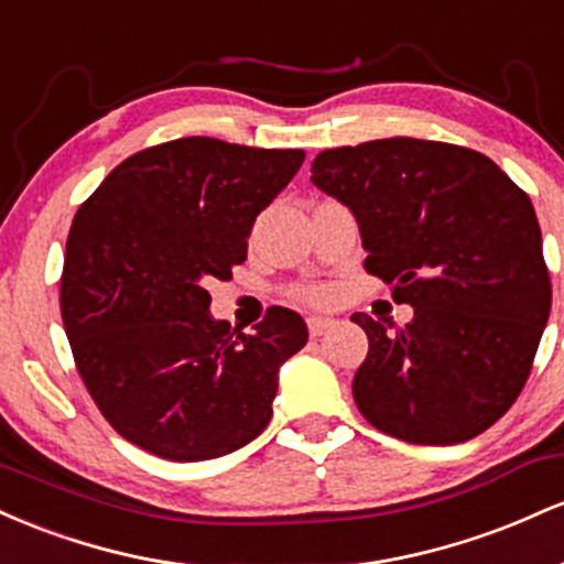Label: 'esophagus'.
Wrapping results in <instances>:
<instances>
[{"label":"esophagus","mask_w":564,"mask_h":564,"mask_svg":"<svg viewBox=\"0 0 564 564\" xmlns=\"http://www.w3.org/2000/svg\"><path fill=\"white\" fill-rule=\"evenodd\" d=\"M334 318H321V315H310L307 318V328H310V336H321L326 334L328 328H334Z\"/></svg>","instance_id":"1"}]
</instances>
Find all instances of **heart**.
Segmentation results:
<instances>
[{"instance_id":"1","label":"heart","mask_w":564,"mask_h":564,"mask_svg":"<svg viewBox=\"0 0 564 564\" xmlns=\"http://www.w3.org/2000/svg\"><path fill=\"white\" fill-rule=\"evenodd\" d=\"M307 296H310V300H313V302H326V300H328V291H326V289H313Z\"/></svg>"}]
</instances>
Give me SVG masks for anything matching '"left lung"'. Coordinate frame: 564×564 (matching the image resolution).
<instances>
[{"instance_id": "obj_1", "label": "left lung", "mask_w": 564, "mask_h": 564, "mask_svg": "<svg viewBox=\"0 0 564 564\" xmlns=\"http://www.w3.org/2000/svg\"><path fill=\"white\" fill-rule=\"evenodd\" d=\"M313 183L358 219L368 273L413 307L394 332L352 315L368 336L358 411L413 445L477 437L525 387L552 310L528 193L482 153L413 138L323 151Z\"/></svg>"}]
</instances>
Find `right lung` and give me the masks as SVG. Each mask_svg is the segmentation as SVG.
I'll return each instance as SVG.
<instances>
[{"mask_svg": "<svg viewBox=\"0 0 564 564\" xmlns=\"http://www.w3.org/2000/svg\"><path fill=\"white\" fill-rule=\"evenodd\" d=\"M304 151L180 138L121 161L76 212L61 315L84 387L121 437L170 462L251 443L273 416L278 368L307 345L294 310L254 334L209 313L264 206Z\"/></svg>", "mask_w": 564, "mask_h": 564, "instance_id": "1", "label": "right lung"}]
</instances>
